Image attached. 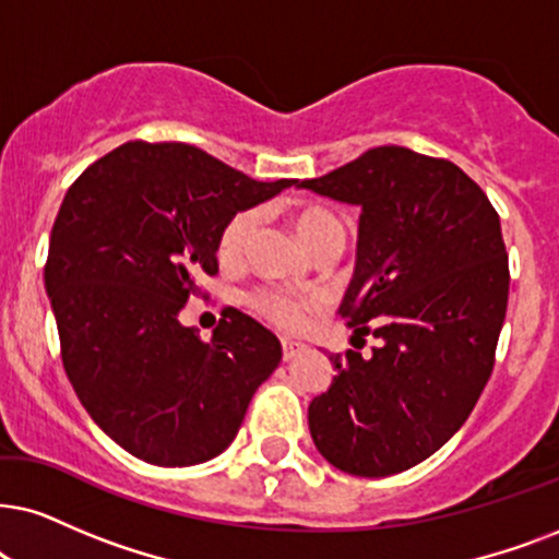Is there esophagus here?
I'll use <instances>...</instances> for the list:
<instances>
[{
	"label": "esophagus",
	"mask_w": 559,
	"mask_h": 559,
	"mask_svg": "<svg viewBox=\"0 0 559 559\" xmlns=\"http://www.w3.org/2000/svg\"><path fill=\"white\" fill-rule=\"evenodd\" d=\"M281 350H284V361H292V358L299 356V353L307 350V345L299 343V341H288V337H284L281 341Z\"/></svg>",
	"instance_id": "1"
}]
</instances>
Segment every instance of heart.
<instances>
[{
  "mask_svg": "<svg viewBox=\"0 0 559 559\" xmlns=\"http://www.w3.org/2000/svg\"><path fill=\"white\" fill-rule=\"evenodd\" d=\"M260 224V214L255 209L237 211L235 216L224 224L222 235H218L216 252L222 263L235 265L245 258L247 247H250L252 237H255ZM296 231L312 250H320L322 245L332 242V239H343V224L332 211L322 206H304L296 211L294 216ZM250 307L255 309L260 317L273 322L281 330H299L307 324L309 314L322 307V301L314 294H299L288 292L281 286H260L250 294Z\"/></svg>",
  "mask_w": 559,
  "mask_h": 559,
  "instance_id": "b5f03b06",
  "label": "heart"
}]
</instances>
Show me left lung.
<instances>
[{
	"label": "left lung",
	"instance_id": "8db88e82",
	"mask_svg": "<svg viewBox=\"0 0 559 559\" xmlns=\"http://www.w3.org/2000/svg\"><path fill=\"white\" fill-rule=\"evenodd\" d=\"M299 188L361 206L356 273L341 317L379 337L330 356L309 405L314 447L358 477L436 454L475 409L508 307V252L485 190L454 162L377 146Z\"/></svg>",
	"mask_w": 559,
	"mask_h": 559
}]
</instances>
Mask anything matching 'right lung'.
I'll return each instance as SVG.
<instances>
[{
	"label": "right lung",
	"instance_id": "add662e5",
	"mask_svg": "<svg viewBox=\"0 0 559 559\" xmlns=\"http://www.w3.org/2000/svg\"><path fill=\"white\" fill-rule=\"evenodd\" d=\"M294 182H258L190 144L126 141L67 190L44 267L63 371L129 454L190 467L235 441L281 364L278 337L229 307L203 343L178 314L218 273L224 224Z\"/></svg>",
	"mask_w": 559,
	"mask_h": 559
}]
</instances>
